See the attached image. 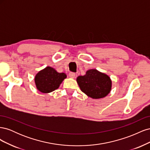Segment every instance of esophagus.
Returning a JSON list of instances; mask_svg holds the SVG:
<instances>
[{
  "label": "esophagus",
  "instance_id": "34e87169",
  "mask_svg": "<svg viewBox=\"0 0 150 150\" xmlns=\"http://www.w3.org/2000/svg\"><path fill=\"white\" fill-rule=\"evenodd\" d=\"M75 76H76V74H75L74 72H69V76L70 77V78H75Z\"/></svg>",
  "mask_w": 150,
  "mask_h": 150
}]
</instances>
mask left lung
<instances>
[{
	"mask_svg": "<svg viewBox=\"0 0 150 150\" xmlns=\"http://www.w3.org/2000/svg\"><path fill=\"white\" fill-rule=\"evenodd\" d=\"M77 82L81 90L93 99L105 97L111 89L110 77L96 69L88 70L84 76H78Z\"/></svg>",
	"mask_w": 150,
	"mask_h": 150,
	"instance_id": "8db88e82",
	"label": "left lung"
}]
</instances>
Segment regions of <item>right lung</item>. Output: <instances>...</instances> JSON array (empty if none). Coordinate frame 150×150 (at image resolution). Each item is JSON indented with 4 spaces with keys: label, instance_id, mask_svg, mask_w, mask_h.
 <instances>
[{
    "label": "right lung",
    "instance_id": "add662e5",
    "mask_svg": "<svg viewBox=\"0 0 150 150\" xmlns=\"http://www.w3.org/2000/svg\"><path fill=\"white\" fill-rule=\"evenodd\" d=\"M66 78L65 73H59L54 68L48 66L36 74L35 83L39 91L48 93L57 89Z\"/></svg>",
    "mask_w": 150,
    "mask_h": 150
}]
</instances>
